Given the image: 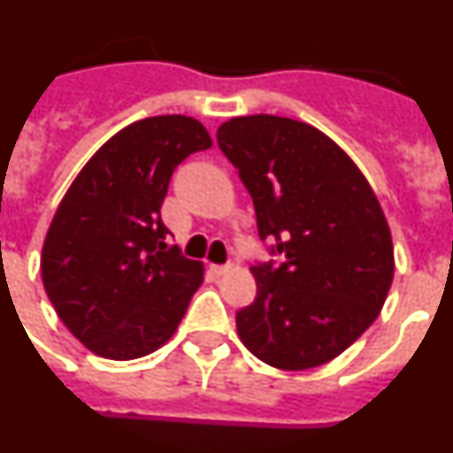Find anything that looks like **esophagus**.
<instances>
[{
	"label": "esophagus",
	"instance_id": "34e87169",
	"mask_svg": "<svg viewBox=\"0 0 453 453\" xmlns=\"http://www.w3.org/2000/svg\"><path fill=\"white\" fill-rule=\"evenodd\" d=\"M209 269H211V272H214L216 276H223V273L230 272V265H211V267H209Z\"/></svg>",
	"mask_w": 453,
	"mask_h": 453
}]
</instances>
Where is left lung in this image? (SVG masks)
<instances>
[{"instance_id": "1", "label": "left lung", "mask_w": 453, "mask_h": 453, "mask_svg": "<svg viewBox=\"0 0 453 453\" xmlns=\"http://www.w3.org/2000/svg\"><path fill=\"white\" fill-rule=\"evenodd\" d=\"M279 267H250L256 302L237 313L249 352L280 371L332 362L373 325L394 280L391 230L368 180L329 135L276 115L219 127Z\"/></svg>"}]
</instances>
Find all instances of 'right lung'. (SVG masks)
<instances>
[{"label": "right lung", "instance_id": "right-lung-1", "mask_svg": "<svg viewBox=\"0 0 453 453\" xmlns=\"http://www.w3.org/2000/svg\"><path fill=\"white\" fill-rule=\"evenodd\" d=\"M209 147L193 117H147L115 133L68 186L41 276L57 315L94 355L138 359L177 332L204 267L165 244L161 204L174 168Z\"/></svg>", "mask_w": 453, "mask_h": 453}]
</instances>
